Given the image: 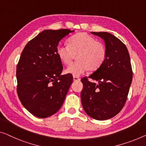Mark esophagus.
Listing matches in <instances>:
<instances>
[{
    "mask_svg": "<svg viewBox=\"0 0 146 146\" xmlns=\"http://www.w3.org/2000/svg\"><path fill=\"white\" fill-rule=\"evenodd\" d=\"M80 80V78H79L78 77H75V76H73V80L74 81H79Z\"/></svg>",
    "mask_w": 146,
    "mask_h": 146,
    "instance_id": "34e87169",
    "label": "esophagus"
}]
</instances>
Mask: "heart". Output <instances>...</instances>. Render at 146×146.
Here are the masks:
<instances>
[{
  "label": "heart",
  "mask_w": 146,
  "mask_h": 146,
  "mask_svg": "<svg viewBox=\"0 0 146 146\" xmlns=\"http://www.w3.org/2000/svg\"><path fill=\"white\" fill-rule=\"evenodd\" d=\"M57 54L64 64L68 65L74 54H77V62L67 67L66 72L79 77L88 70H96L100 67L106 57V49L102 43L98 42L85 33H80L69 40V44L62 43L58 46Z\"/></svg>",
  "instance_id": "b5f03b06"
}]
</instances>
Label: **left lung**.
I'll use <instances>...</instances> for the list:
<instances>
[{"label":"left lung","instance_id":"8db88e82","mask_svg":"<svg viewBox=\"0 0 146 146\" xmlns=\"http://www.w3.org/2000/svg\"><path fill=\"white\" fill-rule=\"evenodd\" d=\"M104 41L106 57L94 73L81 79L80 98L86 113L99 121L117 115L125 106L132 80V70L127 48L108 32H91ZM88 78L98 83L89 82Z\"/></svg>","mask_w":146,"mask_h":146}]
</instances>
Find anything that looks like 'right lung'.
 Here are the masks:
<instances>
[{
    "label": "right lung",
    "instance_id": "right-lung-1",
    "mask_svg": "<svg viewBox=\"0 0 146 146\" xmlns=\"http://www.w3.org/2000/svg\"><path fill=\"white\" fill-rule=\"evenodd\" d=\"M75 31L44 30L23 50L16 68L17 92L26 110L38 118L55 114L64 104L73 82L71 74L61 75L59 42Z\"/></svg>",
    "mask_w": 146,
    "mask_h": 146
}]
</instances>
